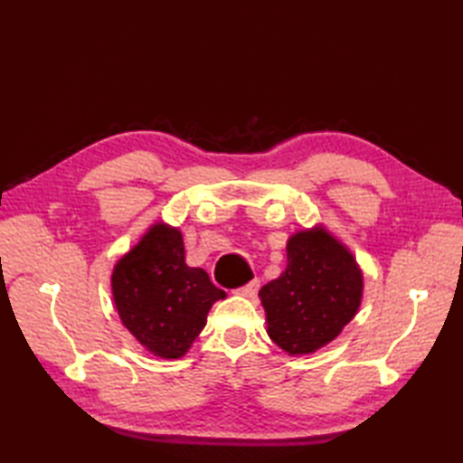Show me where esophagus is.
<instances>
[{"instance_id":"34e87169","label":"esophagus","mask_w":463,"mask_h":463,"mask_svg":"<svg viewBox=\"0 0 463 463\" xmlns=\"http://www.w3.org/2000/svg\"><path fill=\"white\" fill-rule=\"evenodd\" d=\"M259 288H260V280H259V279H254V280H250V282L244 284V287H241V288H239V292L242 294V297H249V298H252V297H257Z\"/></svg>"}]
</instances>
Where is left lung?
<instances>
[{
  "instance_id": "8db88e82",
  "label": "left lung",
  "mask_w": 463,
  "mask_h": 463,
  "mask_svg": "<svg viewBox=\"0 0 463 463\" xmlns=\"http://www.w3.org/2000/svg\"><path fill=\"white\" fill-rule=\"evenodd\" d=\"M288 264L259 297L269 336L288 354L322 348L354 318L362 298V274L352 254L326 231L298 232L288 241Z\"/></svg>"
}]
</instances>
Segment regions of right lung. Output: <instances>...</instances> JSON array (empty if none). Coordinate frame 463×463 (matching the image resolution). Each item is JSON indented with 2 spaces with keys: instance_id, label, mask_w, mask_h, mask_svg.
<instances>
[{
  "instance_id": "right-lung-1",
  "label": "right lung",
  "mask_w": 463,
  "mask_h": 463,
  "mask_svg": "<svg viewBox=\"0 0 463 463\" xmlns=\"http://www.w3.org/2000/svg\"><path fill=\"white\" fill-rule=\"evenodd\" d=\"M113 297L123 324L163 358H181L204 328L213 302L224 298L203 269L184 264L183 237L155 224L137 247L117 262Z\"/></svg>"
}]
</instances>
